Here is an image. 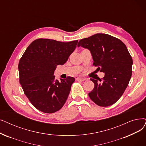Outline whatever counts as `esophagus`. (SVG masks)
<instances>
[{
	"label": "esophagus",
	"instance_id": "34e87169",
	"mask_svg": "<svg viewBox=\"0 0 146 146\" xmlns=\"http://www.w3.org/2000/svg\"><path fill=\"white\" fill-rule=\"evenodd\" d=\"M76 79V80H78V81H81V82L84 81L86 80V79H85V78H79V77L77 78Z\"/></svg>",
	"mask_w": 146,
	"mask_h": 146
}]
</instances>
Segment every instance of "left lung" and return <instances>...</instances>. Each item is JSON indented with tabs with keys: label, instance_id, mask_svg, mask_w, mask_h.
<instances>
[{
	"label": "left lung",
	"instance_id": "1",
	"mask_svg": "<svg viewBox=\"0 0 146 146\" xmlns=\"http://www.w3.org/2000/svg\"><path fill=\"white\" fill-rule=\"evenodd\" d=\"M78 46L90 50L93 65L105 73L100 82L91 79L94 88L89 97L99 106L115 104L127 88L132 76L133 62L126 45L117 38L97 33L80 40Z\"/></svg>",
	"mask_w": 146,
	"mask_h": 146
}]
</instances>
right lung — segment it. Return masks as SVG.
<instances>
[{
    "label": "right lung",
    "mask_w": 146,
    "mask_h": 146,
    "mask_svg": "<svg viewBox=\"0 0 146 146\" xmlns=\"http://www.w3.org/2000/svg\"><path fill=\"white\" fill-rule=\"evenodd\" d=\"M78 42L38 39L24 52L18 64L20 82L25 95L37 109L52 113L65 104L75 79L68 76L58 81L54 73L56 66L66 62Z\"/></svg>",
    "instance_id": "obj_1"
}]
</instances>
